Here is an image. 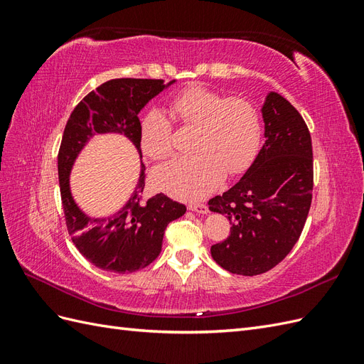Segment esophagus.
I'll return each instance as SVG.
<instances>
[{"mask_svg":"<svg viewBox=\"0 0 364 364\" xmlns=\"http://www.w3.org/2000/svg\"><path fill=\"white\" fill-rule=\"evenodd\" d=\"M188 209H190V211L197 213V214H206L208 213V206L205 203H190Z\"/></svg>","mask_w":364,"mask_h":364,"instance_id":"34e87169","label":"esophagus"}]
</instances>
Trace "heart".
<instances>
[{"label":"heart","mask_w":364,"mask_h":364,"mask_svg":"<svg viewBox=\"0 0 364 364\" xmlns=\"http://www.w3.org/2000/svg\"><path fill=\"white\" fill-rule=\"evenodd\" d=\"M171 114L196 127L194 155L174 158L153 173L156 188L183 200L203 199L223 182L225 173L246 171L261 146V117L245 98H225L209 87L194 85L176 95ZM171 123L162 111H150L139 126V141L153 159L171 153Z\"/></svg>","instance_id":"1"}]
</instances>
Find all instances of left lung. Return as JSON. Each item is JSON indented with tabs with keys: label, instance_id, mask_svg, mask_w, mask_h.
Instances as JSON below:
<instances>
[{
	"label": "left lung",
	"instance_id": "obj_1",
	"mask_svg": "<svg viewBox=\"0 0 364 364\" xmlns=\"http://www.w3.org/2000/svg\"><path fill=\"white\" fill-rule=\"evenodd\" d=\"M261 112L266 142L258 156L232 188L208 202L232 223L211 255L243 277L266 273L289 255L313 199V147L304 118L278 92L267 94Z\"/></svg>",
	"mask_w": 364,
	"mask_h": 364
}]
</instances>
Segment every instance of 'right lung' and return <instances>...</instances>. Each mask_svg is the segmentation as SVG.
<instances>
[{
  "label": "right lung",
  "instance_id": "obj_1",
  "mask_svg": "<svg viewBox=\"0 0 364 364\" xmlns=\"http://www.w3.org/2000/svg\"><path fill=\"white\" fill-rule=\"evenodd\" d=\"M165 85L156 79H114L91 91L74 107L65 126L58 155L60 197L68 234L82 255L95 267L132 273L147 267L161 253L165 228L185 214V205L159 193L146 199V167L127 203L109 217H90L77 206L70 188L75 158L92 136L118 134L134 144L142 158L138 114Z\"/></svg>",
  "mask_w": 364,
  "mask_h": 364
}]
</instances>
